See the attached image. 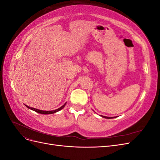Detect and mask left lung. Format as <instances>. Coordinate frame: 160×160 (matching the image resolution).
Wrapping results in <instances>:
<instances>
[{
	"label": "left lung",
	"mask_w": 160,
	"mask_h": 160,
	"mask_svg": "<svg viewBox=\"0 0 160 160\" xmlns=\"http://www.w3.org/2000/svg\"><path fill=\"white\" fill-rule=\"evenodd\" d=\"M101 117L105 118H107V119H109V118H109V117H105V116H103V115H101Z\"/></svg>",
	"instance_id": "1"
}]
</instances>
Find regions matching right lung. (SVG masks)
Instances as JSON below:
<instances>
[{
	"instance_id": "obj_1",
	"label": "right lung",
	"mask_w": 160,
	"mask_h": 160,
	"mask_svg": "<svg viewBox=\"0 0 160 160\" xmlns=\"http://www.w3.org/2000/svg\"><path fill=\"white\" fill-rule=\"evenodd\" d=\"M65 104H66V103H65L63 105L61 106V107L59 108V109H55V110H53V111H42V110H39V109H35V108H30V107H28V106H27V105H26V106H27V107L28 108H29L30 109H32V110H33V111H36V112H37V113H41V114H51V113H56V112H57V111H60L61 109H62V108H63L65 107Z\"/></svg>"
}]
</instances>
